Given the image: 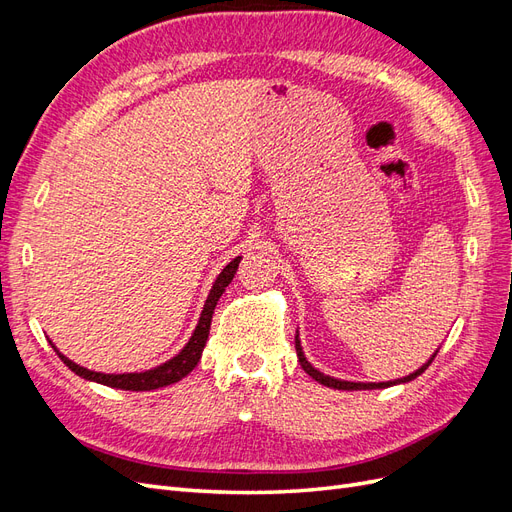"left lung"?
Returning a JSON list of instances; mask_svg holds the SVG:
<instances>
[{"label": "left lung", "instance_id": "1", "mask_svg": "<svg viewBox=\"0 0 512 512\" xmlns=\"http://www.w3.org/2000/svg\"><path fill=\"white\" fill-rule=\"evenodd\" d=\"M294 348H297V356H299V363H301V367L307 371L309 376H312L316 382H320V384H324V386H331V389H339V391H361V389H386V386H393V384H401V382H410V380H414L416 376H421L423 371L431 365V361L436 359V354H438V350H436V354L431 356V359L427 361V365H423L421 369H416L414 374H410V376H406V378H399V380H393V382H346V380H337V378H331V376H324V374H320L318 369H314L312 365L307 363V359H305V354H303V348H301V342H299V335H294Z\"/></svg>", "mask_w": 512, "mask_h": 512}]
</instances>
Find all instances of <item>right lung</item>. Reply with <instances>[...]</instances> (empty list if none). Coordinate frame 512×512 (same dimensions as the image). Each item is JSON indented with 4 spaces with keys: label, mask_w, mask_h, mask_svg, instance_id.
Listing matches in <instances>:
<instances>
[{
    "label": "right lung",
    "mask_w": 512,
    "mask_h": 512,
    "mask_svg": "<svg viewBox=\"0 0 512 512\" xmlns=\"http://www.w3.org/2000/svg\"><path fill=\"white\" fill-rule=\"evenodd\" d=\"M239 262H241V256L232 260L230 265H226V269L218 275V280H215V284L209 292L207 303L203 307V314H200L198 327H196L194 335L190 337V342L185 344V348L177 356H173V359L166 361L164 365H160L156 369H149V371H141V374H100V371H91V369H85L81 365L72 363L68 356H64L61 352H57L59 359L64 361L68 365V369H72L76 376L104 384V386H111V389H121V391H153V389H162V386L179 382L181 378L188 376L190 371L196 367V363L200 361V354H203V348H205L207 337H209L213 309H215V305H218L226 286L232 282V277H235V273L239 269Z\"/></svg>",
    "instance_id": "add662e5"
}]
</instances>
